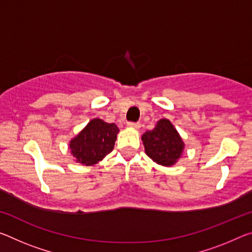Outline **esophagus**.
Wrapping results in <instances>:
<instances>
[{"label": "esophagus", "instance_id": "34e87169", "mask_svg": "<svg viewBox=\"0 0 252 252\" xmlns=\"http://www.w3.org/2000/svg\"><path fill=\"white\" fill-rule=\"evenodd\" d=\"M127 126L131 127V129L139 130V129H140V123H139V122H129V123H127Z\"/></svg>", "mask_w": 252, "mask_h": 252}]
</instances>
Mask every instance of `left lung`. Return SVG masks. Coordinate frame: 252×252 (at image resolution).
Segmentation results:
<instances>
[{
  "label": "left lung",
  "mask_w": 252,
  "mask_h": 252,
  "mask_svg": "<svg viewBox=\"0 0 252 252\" xmlns=\"http://www.w3.org/2000/svg\"><path fill=\"white\" fill-rule=\"evenodd\" d=\"M148 157L158 165L171 167L181 159L185 149L181 134L168 119H160L153 130L142 134Z\"/></svg>",
  "instance_id": "obj_1"
}]
</instances>
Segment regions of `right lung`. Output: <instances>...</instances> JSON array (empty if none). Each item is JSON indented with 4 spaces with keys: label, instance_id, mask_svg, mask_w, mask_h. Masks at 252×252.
<instances>
[{
    "label": "right lung",
    "instance_id": "right-lung-1",
    "mask_svg": "<svg viewBox=\"0 0 252 252\" xmlns=\"http://www.w3.org/2000/svg\"><path fill=\"white\" fill-rule=\"evenodd\" d=\"M119 127L115 123H107L94 118L69 141L70 154L76 162L93 166L102 161L114 148Z\"/></svg>",
    "mask_w": 252,
    "mask_h": 252
}]
</instances>
